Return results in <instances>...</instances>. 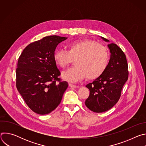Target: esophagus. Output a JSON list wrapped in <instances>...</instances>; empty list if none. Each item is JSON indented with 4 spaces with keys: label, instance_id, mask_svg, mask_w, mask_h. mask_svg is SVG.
Returning a JSON list of instances; mask_svg holds the SVG:
<instances>
[{
    "label": "esophagus",
    "instance_id": "1",
    "mask_svg": "<svg viewBox=\"0 0 146 146\" xmlns=\"http://www.w3.org/2000/svg\"><path fill=\"white\" fill-rule=\"evenodd\" d=\"M69 87H70L71 88H78V86H76V85L72 84H71V83H69Z\"/></svg>",
    "mask_w": 146,
    "mask_h": 146
}]
</instances>
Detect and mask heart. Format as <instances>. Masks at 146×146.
<instances>
[{
  "instance_id": "1",
  "label": "heart",
  "mask_w": 146,
  "mask_h": 146,
  "mask_svg": "<svg viewBox=\"0 0 146 146\" xmlns=\"http://www.w3.org/2000/svg\"><path fill=\"white\" fill-rule=\"evenodd\" d=\"M55 64L62 69L66 68L74 60V67L62 73L65 80L75 82L84 78L94 80L106 70L109 54L106 47L95 40L83 39L73 41L66 46V50L59 49L54 54Z\"/></svg>"
}]
</instances>
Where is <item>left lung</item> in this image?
Masks as SVG:
<instances>
[{"label": "left lung", "instance_id": "obj_1", "mask_svg": "<svg viewBox=\"0 0 146 146\" xmlns=\"http://www.w3.org/2000/svg\"><path fill=\"white\" fill-rule=\"evenodd\" d=\"M105 41H109L101 37ZM110 59L108 66L99 77L87 86L90 95L86 106L95 113L106 111L118 101L122 87L128 78V66L126 56L115 44H108Z\"/></svg>", "mask_w": 146, "mask_h": 146}]
</instances>
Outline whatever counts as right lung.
<instances>
[{
    "instance_id": "right-lung-1",
    "label": "right lung",
    "mask_w": 146,
    "mask_h": 146,
    "mask_svg": "<svg viewBox=\"0 0 146 146\" xmlns=\"http://www.w3.org/2000/svg\"><path fill=\"white\" fill-rule=\"evenodd\" d=\"M67 37L46 36L27 46L18 58L16 87L28 107L44 115L59 105L68 87L58 77L60 71L54 60L58 44Z\"/></svg>"
}]
</instances>
